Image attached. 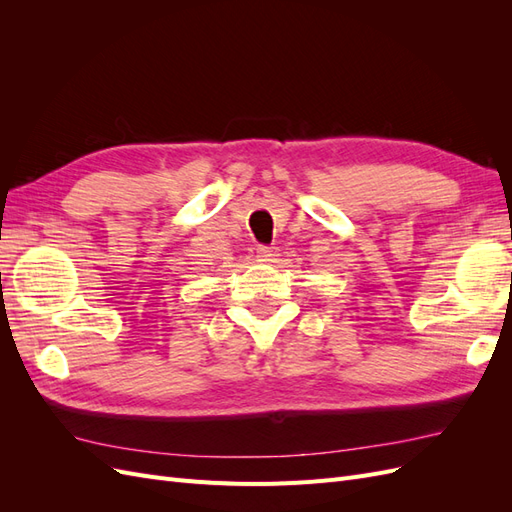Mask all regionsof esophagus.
<instances>
[{"instance_id":"esophagus-1","label":"esophagus","mask_w":512,"mask_h":512,"mask_svg":"<svg viewBox=\"0 0 512 512\" xmlns=\"http://www.w3.org/2000/svg\"><path fill=\"white\" fill-rule=\"evenodd\" d=\"M256 254H258V258H262V260H273L275 247H271V245H258V247H256Z\"/></svg>"}]
</instances>
